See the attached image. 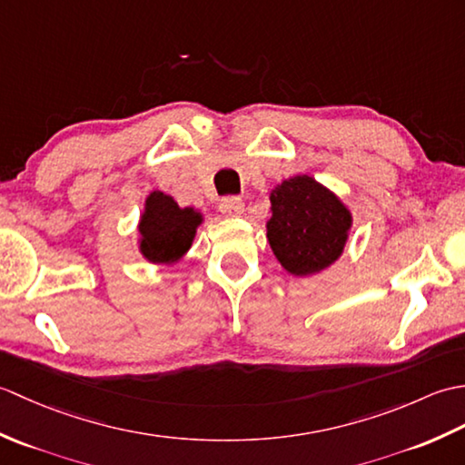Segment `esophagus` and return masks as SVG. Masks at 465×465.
<instances>
[{
  "label": "esophagus",
  "mask_w": 465,
  "mask_h": 465,
  "mask_svg": "<svg viewBox=\"0 0 465 465\" xmlns=\"http://www.w3.org/2000/svg\"><path fill=\"white\" fill-rule=\"evenodd\" d=\"M243 210H245V205L240 197H225V200H222V203H220V212L223 215H230V217L242 215Z\"/></svg>",
  "instance_id": "obj_1"
}]
</instances>
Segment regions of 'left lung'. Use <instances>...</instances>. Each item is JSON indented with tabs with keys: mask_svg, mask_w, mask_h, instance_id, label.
Returning <instances> with one entry per match:
<instances>
[{
	"mask_svg": "<svg viewBox=\"0 0 465 465\" xmlns=\"http://www.w3.org/2000/svg\"><path fill=\"white\" fill-rule=\"evenodd\" d=\"M265 235L282 268L295 278L322 273L341 258L353 215L338 193L303 173L270 192Z\"/></svg>",
	"mask_w": 465,
	"mask_h": 465,
	"instance_id": "left-lung-1",
	"label": "left lung"
}]
</instances>
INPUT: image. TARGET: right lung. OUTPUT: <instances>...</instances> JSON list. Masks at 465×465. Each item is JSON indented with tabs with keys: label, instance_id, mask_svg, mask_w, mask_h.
<instances>
[{
	"label": "right lung",
	"instance_id": "add662e5",
	"mask_svg": "<svg viewBox=\"0 0 465 465\" xmlns=\"http://www.w3.org/2000/svg\"><path fill=\"white\" fill-rule=\"evenodd\" d=\"M203 213L195 207H180L172 195L150 192L137 223L142 258L155 265H173L190 252Z\"/></svg>",
	"mask_w": 465,
	"mask_h": 465
}]
</instances>
